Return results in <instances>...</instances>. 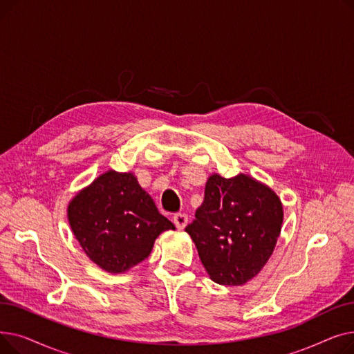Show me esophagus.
Wrapping results in <instances>:
<instances>
[{
  "label": "esophagus",
  "instance_id": "obj_1",
  "mask_svg": "<svg viewBox=\"0 0 354 354\" xmlns=\"http://www.w3.org/2000/svg\"><path fill=\"white\" fill-rule=\"evenodd\" d=\"M174 224H175V227L178 228V230H183L185 227L188 225V215L187 214H176L175 216H174Z\"/></svg>",
  "mask_w": 354,
  "mask_h": 354
}]
</instances>
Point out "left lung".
<instances>
[{
  "label": "left lung",
  "instance_id": "left-lung-1",
  "mask_svg": "<svg viewBox=\"0 0 354 354\" xmlns=\"http://www.w3.org/2000/svg\"><path fill=\"white\" fill-rule=\"evenodd\" d=\"M283 203L267 185L239 174H214L195 219L185 228L211 280L243 286L270 259L283 225Z\"/></svg>",
  "mask_w": 354,
  "mask_h": 354
}]
</instances>
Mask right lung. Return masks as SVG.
I'll list each match as a JSON object with an SVG mask.
<instances>
[{"label":"right lung","mask_w":354,"mask_h":354,"mask_svg":"<svg viewBox=\"0 0 354 354\" xmlns=\"http://www.w3.org/2000/svg\"><path fill=\"white\" fill-rule=\"evenodd\" d=\"M67 216L87 257L111 274L142 263L155 239L175 230L132 172L102 174L70 201Z\"/></svg>","instance_id":"obj_1"}]
</instances>
